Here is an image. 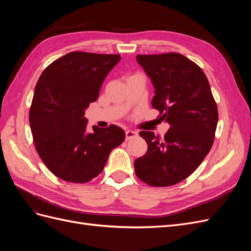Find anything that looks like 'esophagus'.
<instances>
[{"instance_id": "1", "label": "esophagus", "mask_w": 251, "mask_h": 251, "mask_svg": "<svg viewBox=\"0 0 251 251\" xmlns=\"http://www.w3.org/2000/svg\"><path fill=\"white\" fill-rule=\"evenodd\" d=\"M137 135H138L137 132L127 130V131L126 132V140H130V139H132V138H135Z\"/></svg>"}]
</instances>
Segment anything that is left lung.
I'll use <instances>...</instances> for the list:
<instances>
[{"mask_svg":"<svg viewBox=\"0 0 251 251\" xmlns=\"http://www.w3.org/2000/svg\"><path fill=\"white\" fill-rule=\"evenodd\" d=\"M155 88L151 105L171 127L164 138L141 131L148 151L134 162L137 177L151 186L177 184L210 151L218 108L201 68L180 53L136 56Z\"/></svg>","mask_w":251,"mask_h":251,"instance_id":"left-lung-1","label":"left lung"}]
</instances>
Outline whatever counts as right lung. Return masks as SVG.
<instances>
[{"label":"right lung","mask_w":251,"mask_h":251,"mask_svg":"<svg viewBox=\"0 0 251 251\" xmlns=\"http://www.w3.org/2000/svg\"><path fill=\"white\" fill-rule=\"evenodd\" d=\"M119 54L74 51L44 70L29 112L33 142L47 169L59 179L86 183L100 175L113 149L125 141L123 128L93 126L85 110L95 101Z\"/></svg>","instance_id":"add662e5"}]
</instances>
